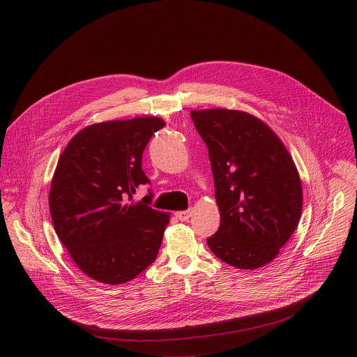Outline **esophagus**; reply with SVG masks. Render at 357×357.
Wrapping results in <instances>:
<instances>
[{"label": "esophagus", "mask_w": 357, "mask_h": 357, "mask_svg": "<svg viewBox=\"0 0 357 357\" xmlns=\"http://www.w3.org/2000/svg\"><path fill=\"white\" fill-rule=\"evenodd\" d=\"M176 218L181 220V222H186L192 218V211H182V212H176Z\"/></svg>", "instance_id": "34e87169"}]
</instances>
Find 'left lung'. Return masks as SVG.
Instances as JSON below:
<instances>
[{"label":"left lung","instance_id":"8db88e82","mask_svg":"<svg viewBox=\"0 0 357 357\" xmlns=\"http://www.w3.org/2000/svg\"><path fill=\"white\" fill-rule=\"evenodd\" d=\"M209 149L220 226L208 237L215 256L229 266L256 270L273 261L296 229L302 185L275 132L244 112H190Z\"/></svg>","mask_w":357,"mask_h":357}]
</instances>
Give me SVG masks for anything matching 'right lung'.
<instances>
[{
	"label": "right lung",
	"mask_w": 357,
	"mask_h": 357,
	"mask_svg": "<svg viewBox=\"0 0 357 357\" xmlns=\"http://www.w3.org/2000/svg\"><path fill=\"white\" fill-rule=\"evenodd\" d=\"M165 123L135 117L89 126L68 144L49 192L52 223L72 260L90 278L110 285L135 278L157 259L169 215L152 209L142 152Z\"/></svg>",
	"instance_id": "1"
}]
</instances>
